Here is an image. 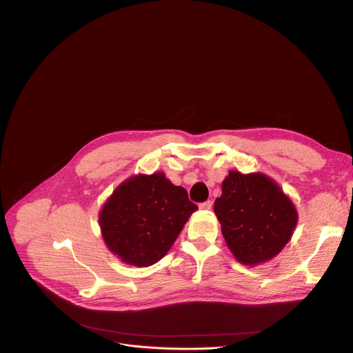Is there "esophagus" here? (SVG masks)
Returning <instances> with one entry per match:
<instances>
[{"label":"esophagus","mask_w":353,"mask_h":353,"mask_svg":"<svg viewBox=\"0 0 353 353\" xmlns=\"http://www.w3.org/2000/svg\"><path fill=\"white\" fill-rule=\"evenodd\" d=\"M212 208V201H205V203L199 204V210L201 211H210Z\"/></svg>","instance_id":"esophagus-1"}]
</instances>
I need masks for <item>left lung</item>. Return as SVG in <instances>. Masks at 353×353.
Listing matches in <instances>:
<instances>
[{
    "label": "left lung",
    "instance_id": "1",
    "mask_svg": "<svg viewBox=\"0 0 353 353\" xmlns=\"http://www.w3.org/2000/svg\"><path fill=\"white\" fill-rule=\"evenodd\" d=\"M214 211L232 254L250 267L276 257L299 218L292 199L276 181L264 173L236 170L225 177Z\"/></svg>",
    "mask_w": 353,
    "mask_h": 353
}]
</instances>
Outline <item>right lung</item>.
I'll use <instances>...</instances> for the list:
<instances>
[{"instance_id": "right-lung-1", "label": "right lung", "mask_w": 353, "mask_h": 353, "mask_svg": "<svg viewBox=\"0 0 353 353\" xmlns=\"http://www.w3.org/2000/svg\"><path fill=\"white\" fill-rule=\"evenodd\" d=\"M198 207L162 172L124 180L99 212L108 248L124 264L149 267L162 260Z\"/></svg>"}]
</instances>
